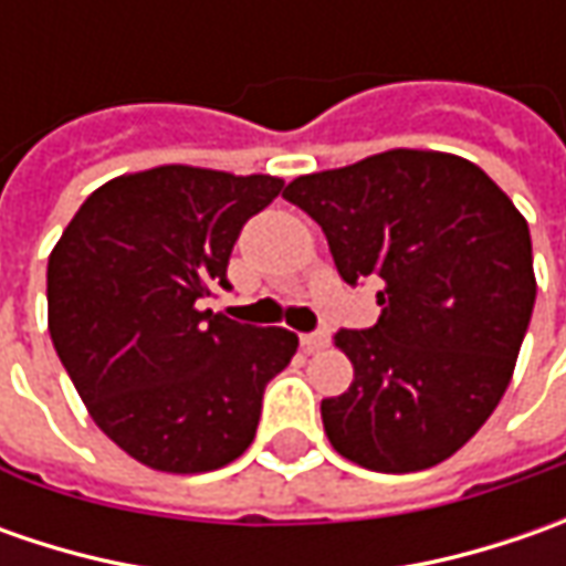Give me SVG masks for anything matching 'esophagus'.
<instances>
[{"label": "esophagus", "instance_id": "obj_1", "mask_svg": "<svg viewBox=\"0 0 566 566\" xmlns=\"http://www.w3.org/2000/svg\"><path fill=\"white\" fill-rule=\"evenodd\" d=\"M331 343V334L327 331H317V334H302V349L305 353H317Z\"/></svg>", "mask_w": 566, "mask_h": 566}]
</instances>
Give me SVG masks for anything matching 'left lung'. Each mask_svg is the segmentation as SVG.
<instances>
[{
    "instance_id": "obj_1",
    "label": "left lung",
    "mask_w": 566,
    "mask_h": 566,
    "mask_svg": "<svg viewBox=\"0 0 566 566\" xmlns=\"http://www.w3.org/2000/svg\"><path fill=\"white\" fill-rule=\"evenodd\" d=\"M283 198L346 283L380 280L378 324L334 334L353 384L321 402L327 441L371 472L444 463L516 368L535 305L526 217L475 164L412 147L298 176Z\"/></svg>"
}]
</instances>
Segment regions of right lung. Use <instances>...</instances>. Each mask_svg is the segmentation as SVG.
Returning a JSON list of instances; mask_svg holds the SVG:
<instances>
[{
	"label": "right lung",
	"instance_id": "obj_1",
	"mask_svg": "<svg viewBox=\"0 0 566 566\" xmlns=\"http://www.w3.org/2000/svg\"><path fill=\"white\" fill-rule=\"evenodd\" d=\"M280 191L283 179L261 172H125L77 207L50 251L55 353L99 431L142 467L210 472L254 441L264 387L298 337L198 302L229 286L239 229Z\"/></svg>",
	"mask_w": 566,
	"mask_h": 566
}]
</instances>
